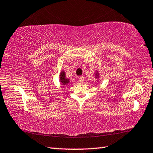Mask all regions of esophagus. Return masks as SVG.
I'll return each mask as SVG.
<instances>
[{
	"mask_svg": "<svg viewBox=\"0 0 153 153\" xmlns=\"http://www.w3.org/2000/svg\"><path fill=\"white\" fill-rule=\"evenodd\" d=\"M79 81L80 82H84V77H82V76L79 77Z\"/></svg>",
	"mask_w": 153,
	"mask_h": 153,
	"instance_id": "34e87169",
	"label": "esophagus"
}]
</instances>
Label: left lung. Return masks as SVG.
Instances as JSON below:
<instances>
[{
  "mask_svg": "<svg viewBox=\"0 0 153 153\" xmlns=\"http://www.w3.org/2000/svg\"><path fill=\"white\" fill-rule=\"evenodd\" d=\"M96 72H95V78L97 79H98V78H99V77H100V74H99V72H98V70H96L95 71ZM97 81L98 82V80H97ZM100 82H98V83H99Z\"/></svg>",
  "mask_w": 153,
  "mask_h": 153,
  "instance_id": "obj_1",
  "label": "left lung"
}]
</instances>
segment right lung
I'll use <instances>...</instances> for the list:
<instances>
[{"instance_id":"1","label":"right lung","mask_w":153,"mask_h":153,"mask_svg":"<svg viewBox=\"0 0 153 153\" xmlns=\"http://www.w3.org/2000/svg\"><path fill=\"white\" fill-rule=\"evenodd\" d=\"M59 81H60L62 86H67L70 83V79L66 77L65 71L62 70L59 76Z\"/></svg>"}]
</instances>
